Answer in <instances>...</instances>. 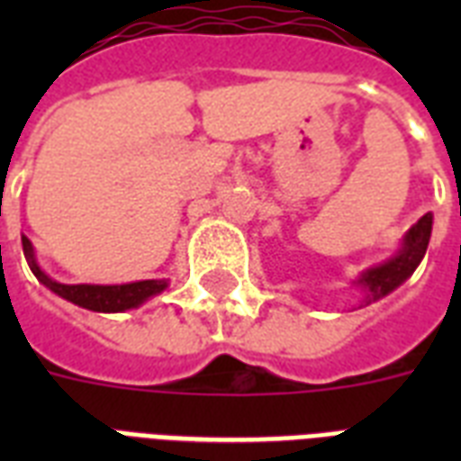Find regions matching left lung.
<instances>
[{"mask_svg": "<svg viewBox=\"0 0 461 461\" xmlns=\"http://www.w3.org/2000/svg\"><path fill=\"white\" fill-rule=\"evenodd\" d=\"M430 230H433V215L426 212V215L419 220V222L409 230V234L404 237V246L402 251L390 258L383 266L373 267L368 273H364L361 277V285L366 287V303L378 302L385 294H390L393 289H397L402 282L407 280L409 275L414 273L416 266L421 263L423 253L429 249Z\"/></svg>", "mask_w": 461, "mask_h": 461, "instance_id": "1", "label": "left lung"}]
</instances>
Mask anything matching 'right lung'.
<instances>
[{"label": "right lung", "instance_id": "1", "mask_svg": "<svg viewBox=\"0 0 461 461\" xmlns=\"http://www.w3.org/2000/svg\"><path fill=\"white\" fill-rule=\"evenodd\" d=\"M23 241V253L28 258L32 275L38 277L45 287H50L54 294H59L61 299L76 303V306L88 308V311H100V313H119L126 308H136L153 294H159L167 287L165 280H143L131 282V285H114V287H103V285H61L54 282L52 277H47L38 267L35 258H32V246L28 237L21 239Z\"/></svg>", "mask_w": 461, "mask_h": 461}]
</instances>
